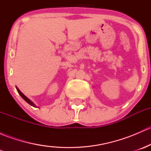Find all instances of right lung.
Instances as JSON below:
<instances>
[{
  "mask_svg": "<svg viewBox=\"0 0 151 151\" xmlns=\"http://www.w3.org/2000/svg\"><path fill=\"white\" fill-rule=\"evenodd\" d=\"M17 92H18V93H19V95H20V96H22V99H24V100H25V101H26V102H28V104H30V105H31V106H35V105H34V104H33V102H32V101H30V99H28V98H27V97H26V96H25V95H24V94H23V93H22V92H21V91H19V89H18V88H17Z\"/></svg>",
  "mask_w": 151,
  "mask_h": 151,
  "instance_id": "add662e5",
  "label": "right lung"
}]
</instances>
